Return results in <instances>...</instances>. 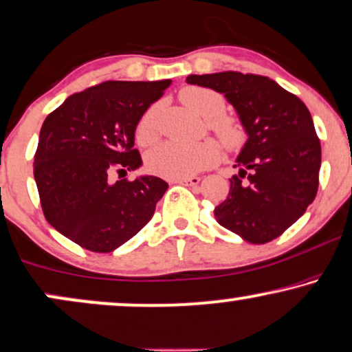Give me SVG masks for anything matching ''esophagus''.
I'll list each match as a JSON object with an SVG mask.
<instances>
[{
	"mask_svg": "<svg viewBox=\"0 0 352 352\" xmlns=\"http://www.w3.org/2000/svg\"><path fill=\"white\" fill-rule=\"evenodd\" d=\"M175 184H182V185H186V186H198L199 182L201 179L197 175H191V177H185V179H179V180H173Z\"/></svg>",
	"mask_w": 352,
	"mask_h": 352,
	"instance_id": "obj_1",
	"label": "esophagus"
}]
</instances>
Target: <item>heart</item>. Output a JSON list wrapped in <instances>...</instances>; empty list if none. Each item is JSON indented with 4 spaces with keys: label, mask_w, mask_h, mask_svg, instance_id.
I'll return each instance as SVG.
<instances>
[{
    "label": "heart",
    "mask_w": 352,
    "mask_h": 352,
    "mask_svg": "<svg viewBox=\"0 0 352 352\" xmlns=\"http://www.w3.org/2000/svg\"><path fill=\"white\" fill-rule=\"evenodd\" d=\"M180 100L193 112L209 120V128L226 149L235 151L245 143V131L242 124L232 117L222 115L226 110V102L219 92L208 87L188 86L182 89ZM157 105L149 107L136 124V141L141 146H149L157 140ZM217 161H219V149L216 144H185L168 141L151 151L146 157V166L154 175L179 180L214 166Z\"/></svg>",
    "instance_id": "heart-1"
}]
</instances>
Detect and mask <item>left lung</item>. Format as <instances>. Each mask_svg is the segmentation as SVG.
Here are the masks:
<instances>
[{
  "mask_svg": "<svg viewBox=\"0 0 352 352\" xmlns=\"http://www.w3.org/2000/svg\"><path fill=\"white\" fill-rule=\"evenodd\" d=\"M188 84L214 89L237 110L248 140L214 209L222 228L250 243L279 237L304 214L318 190L322 148L304 102L258 74H190Z\"/></svg>",
  "mask_w": 352,
  "mask_h": 352,
  "instance_id": "left-lung-1",
  "label": "left lung"
}]
</instances>
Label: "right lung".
Segmentation results:
<instances>
[{
  "mask_svg": "<svg viewBox=\"0 0 352 352\" xmlns=\"http://www.w3.org/2000/svg\"><path fill=\"white\" fill-rule=\"evenodd\" d=\"M105 81L69 96L45 118L34 177L45 219L86 250L109 253L151 221L167 184L159 177L113 182L143 164L136 124L170 86Z\"/></svg>",
  "mask_w": 352,
  "mask_h": 352,
  "instance_id": "right-lung-1",
  "label": "right lung"
}]
</instances>
